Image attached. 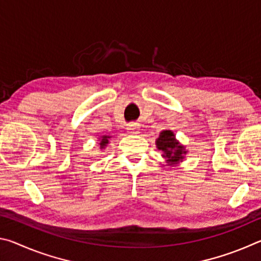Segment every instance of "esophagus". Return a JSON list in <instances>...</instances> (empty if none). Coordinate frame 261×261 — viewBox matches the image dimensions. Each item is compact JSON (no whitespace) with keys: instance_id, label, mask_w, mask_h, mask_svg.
Masks as SVG:
<instances>
[{"instance_id":"obj_1","label":"esophagus","mask_w":261,"mask_h":261,"mask_svg":"<svg viewBox=\"0 0 261 261\" xmlns=\"http://www.w3.org/2000/svg\"><path fill=\"white\" fill-rule=\"evenodd\" d=\"M126 129H127V131H129V134L137 135V134H139V131H140V124L139 123H131V124L127 125Z\"/></svg>"}]
</instances>
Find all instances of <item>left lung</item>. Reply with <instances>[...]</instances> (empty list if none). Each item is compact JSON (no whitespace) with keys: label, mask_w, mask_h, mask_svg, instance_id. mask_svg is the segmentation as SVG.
I'll list each match as a JSON object with an SVG mask.
<instances>
[{"label":"left lung","mask_w":261,"mask_h":261,"mask_svg":"<svg viewBox=\"0 0 261 261\" xmlns=\"http://www.w3.org/2000/svg\"><path fill=\"white\" fill-rule=\"evenodd\" d=\"M156 147L162 151V156L166 159L168 165H177L183 161L187 154L185 147L180 145L175 138L174 132L171 130H163L156 139Z\"/></svg>","instance_id":"left-lung-1"}]
</instances>
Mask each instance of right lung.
Instances as JSON below:
<instances>
[{
    "label": "right lung",
    "mask_w": 261,
    "mask_h": 261,
    "mask_svg": "<svg viewBox=\"0 0 261 261\" xmlns=\"http://www.w3.org/2000/svg\"><path fill=\"white\" fill-rule=\"evenodd\" d=\"M109 138H110L109 136H102V137H101V138H100V143H99L101 149H103L106 146H107V144L109 143V140H108Z\"/></svg>",
    "instance_id": "obj_1"
}]
</instances>
